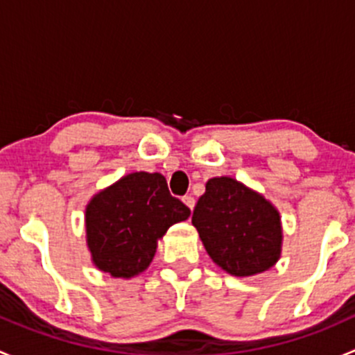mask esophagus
<instances>
[{"mask_svg": "<svg viewBox=\"0 0 355 355\" xmlns=\"http://www.w3.org/2000/svg\"><path fill=\"white\" fill-rule=\"evenodd\" d=\"M184 202L187 204L189 209H191V211L194 209V206H196V199L192 198V196H185V198H184Z\"/></svg>", "mask_w": 355, "mask_h": 355, "instance_id": "34e87169", "label": "esophagus"}]
</instances>
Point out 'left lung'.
<instances>
[{
	"label": "left lung",
	"instance_id": "obj_1",
	"mask_svg": "<svg viewBox=\"0 0 355 355\" xmlns=\"http://www.w3.org/2000/svg\"><path fill=\"white\" fill-rule=\"evenodd\" d=\"M211 259L234 277L263 273L280 257V214L230 177L211 178L192 214Z\"/></svg>",
	"mask_w": 355,
	"mask_h": 355
}]
</instances>
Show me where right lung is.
Segmentation results:
<instances>
[{"label":"right lung","mask_w":355,"mask_h":355,"mask_svg":"<svg viewBox=\"0 0 355 355\" xmlns=\"http://www.w3.org/2000/svg\"><path fill=\"white\" fill-rule=\"evenodd\" d=\"M191 209L173 198L161 173L137 171L99 192L85 209L87 245L96 266L130 278L149 266L156 241Z\"/></svg>","instance_id":"1"}]
</instances>
